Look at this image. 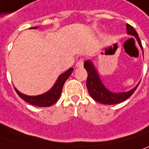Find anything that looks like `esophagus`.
I'll list each match as a JSON object with an SVG mask.
<instances>
[{"mask_svg": "<svg viewBox=\"0 0 149 149\" xmlns=\"http://www.w3.org/2000/svg\"><path fill=\"white\" fill-rule=\"evenodd\" d=\"M84 65V58H80L78 61L76 63L77 68H81Z\"/></svg>", "mask_w": 149, "mask_h": 149, "instance_id": "esophagus-1", "label": "esophagus"}]
</instances>
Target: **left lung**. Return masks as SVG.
Instances as JSON below:
<instances>
[{
    "mask_svg": "<svg viewBox=\"0 0 149 149\" xmlns=\"http://www.w3.org/2000/svg\"><path fill=\"white\" fill-rule=\"evenodd\" d=\"M126 30L127 33L135 36V38L138 40L139 44L140 45L141 49H143L142 44L140 39L139 37L138 33L134 30V28L130 26V24H126ZM84 68L87 71V79H86V87L90 95L93 100L96 102H99L103 104H120L121 102L127 100L129 97L133 95L135 90L139 86V84L132 90L128 92H123V93H113L109 91L104 87L103 83L100 80L99 74L97 73L94 65L92 64L91 61H86L84 63Z\"/></svg>",
    "mask_w": 149,
    "mask_h": 149,
    "instance_id": "obj_1",
    "label": "left lung"
}]
</instances>
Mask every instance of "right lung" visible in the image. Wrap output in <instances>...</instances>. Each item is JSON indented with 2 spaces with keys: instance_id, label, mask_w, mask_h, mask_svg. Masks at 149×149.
Returning a JSON list of instances; mask_svg holds the SVG:
<instances>
[{
  "instance_id": "1",
  "label": "right lung",
  "mask_w": 149,
  "mask_h": 149,
  "mask_svg": "<svg viewBox=\"0 0 149 149\" xmlns=\"http://www.w3.org/2000/svg\"><path fill=\"white\" fill-rule=\"evenodd\" d=\"M33 28H36V27ZM72 71H73V68H71L67 72L60 75L56 81L55 84L54 85L53 87L51 88L49 91L43 94V95L36 96H28L20 93L19 91H17L15 88V91L17 92V94L19 95L20 98H22L24 101H26L28 104L38 106V107H49V106L55 104L57 102V100L59 99V97L61 95L63 86L67 81V79L70 77Z\"/></svg>"
}]
</instances>
